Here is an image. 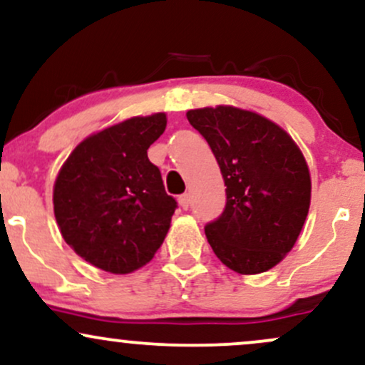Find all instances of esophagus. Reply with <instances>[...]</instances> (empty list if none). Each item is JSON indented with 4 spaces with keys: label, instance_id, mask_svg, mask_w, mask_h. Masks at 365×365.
I'll use <instances>...</instances> for the list:
<instances>
[{
    "label": "esophagus",
    "instance_id": "obj_1",
    "mask_svg": "<svg viewBox=\"0 0 365 365\" xmlns=\"http://www.w3.org/2000/svg\"><path fill=\"white\" fill-rule=\"evenodd\" d=\"M178 204L180 207L182 209H188V206H190V195L188 194H182L178 197Z\"/></svg>",
    "mask_w": 365,
    "mask_h": 365
}]
</instances>
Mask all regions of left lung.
<instances>
[{
    "label": "left lung",
    "mask_w": 365,
    "mask_h": 365,
    "mask_svg": "<svg viewBox=\"0 0 365 365\" xmlns=\"http://www.w3.org/2000/svg\"><path fill=\"white\" fill-rule=\"evenodd\" d=\"M226 185V206L204 226L209 245L240 274L271 269L292 250L311 206V175L282 127L233 106L190 110Z\"/></svg>",
    "instance_id": "obj_1"
}]
</instances>
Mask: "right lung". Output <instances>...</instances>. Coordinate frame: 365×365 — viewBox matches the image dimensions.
Here are the masks:
<instances>
[{
	"mask_svg": "<svg viewBox=\"0 0 365 365\" xmlns=\"http://www.w3.org/2000/svg\"><path fill=\"white\" fill-rule=\"evenodd\" d=\"M165 128V113L104 128L82 140L58 173L53 204L61 235L99 269H139L168 233L177 200L148 158Z\"/></svg>",
	"mask_w": 365,
	"mask_h": 365,
	"instance_id": "obj_1",
	"label": "right lung"
}]
</instances>
